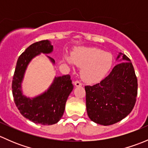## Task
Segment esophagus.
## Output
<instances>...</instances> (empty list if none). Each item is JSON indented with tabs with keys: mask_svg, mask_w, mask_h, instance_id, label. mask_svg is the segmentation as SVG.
I'll return each mask as SVG.
<instances>
[{
	"mask_svg": "<svg viewBox=\"0 0 148 148\" xmlns=\"http://www.w3.org/2000/svg\"><path fill=\"white\" fill-rule=\"evenodd\" d=\"M74 85H75L76 86H82V84L81 82H79V81H76L74 82Z\"/></svg>",
	"mask_w": 148,
	"mask_h": 148,
	"instance_id": "esophagus-1",
	"label": "esophagus"
}]
</instances>
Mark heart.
<instances>
[{
	"label": "heart",
	"mask_w": 148,
	"mask_h": 148,
	"mask_svg": "<svg viewBox=\"0 0 148 148\" xmlns=\"http://www.w3.org/2000/svg\"><path fill=\"white\" fill-rule=\"evenodd\" d=\"M66 62L73 63L81 67L82 79L89 84H95L102 81L111 70L113 65L112 53L95 47H81L71 55V59L64 56Z\"/></svg>",
	"instance_id": "1"
}]
</instances>
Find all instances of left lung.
<instances>
[{"mask_svg":"<svg viewBox=\"0 0 148 148\" xmlns=\"http://www.w3.org/2000/svg\"><path fill=\"white\" fill-rule=\"evenodd\" d=\"M116 60L120 63L100 83L85 86L88 117L104 126L126 117L138 95V80L130 59L120 52Z\"/></svg>","mask_w":148,"mask_h":148,"instance_id":"1","label":"left lung"}]
</instances>
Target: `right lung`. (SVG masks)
Masks as SVG:
<instances>
[{
	"label": "right lung",
	"mask_w": 148,
	"mask_h": 148,
	"mask_svg": "<svg viewBox=\"0 0 148 148\" xmlns=\"http://www.w3.org/2000/svg\"><path fill=\"white\" fill-rule=\"evenodd\" d=\"M53 46L48 40L31 44L18 59L12 82V92L15 104L21 114L34 123L44 125L56 124L61 120L65 110L68 97L73 90L74 85L69 75L55 77L49 87L43 93L29 97L23 95L22 83L30 62L41 53H52ZM52 64L54 59L46 56Z\"/></svg>",
	"instance_id": "add662e5"
}]
</instances>
